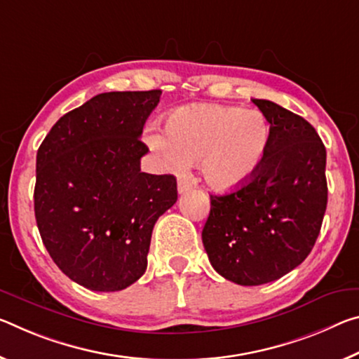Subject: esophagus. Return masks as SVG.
I'll return each instance as SVG.
<instances>
[{"instance_id":"34e87169","label":"esophagus","mask_w":359,"mask_h":359,"mask_svg":"<svg viewBox=\"0 0 359 359\" xmlns=\"http://www.w3.org/2000/svg\"><path fill=\"white\" fill-rule=\"evenodd\" d=\"M195 185H196V180L193 179L191 175H180V177H179V182H177L179 193L189 191V190H191Z\"/></svg>"}]
</instances>
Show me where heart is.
<instances>
[{
	"mask_svg": "<svg viewBox=\"0 0 359 359\" xmlns=\"http://www.w3.org/2000/svg\"><path fill=\"white\" fill-rule=\"evenodd\" d=\"M166 135L150 130L147 144L172 170L200 166L214 190L230 191L251 180L270 149L271 126L259 110L217 104L175 108L166 119Z\"/></svg>",
	"mask_w": 359,
	"mask_h": 359,
	"instance_id": "1",
	"label": "heart"
}]
</instances>
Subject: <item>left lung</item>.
<instances>
[{
  "label": "left lung",
  "instance_id": "left-lung-1",
  "mask_svg": "<svg viewBox=\"0 0 359 359\" xmlns=\"http://www.w3.org/2000/svg\"><path fill=\"white\" fill-rule=\"evenodd\" d=\"M271 126L257 174L229 195H210L203 244L210 265L241 286L275 281L306 259L327 204L326 149L302 116L252 99Z\"/></svg>",
  "mask_w": 359,
  "mask_h": 359
}]
</instances>
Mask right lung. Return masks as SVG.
Instances as JSON below:
<instances>
[{
    "instance_id": "right-lung-1",
    "label": "right lung",
    "mask_w": 359,
    "mask_h": 359,
    "mask_svg": "<svg viewBox=\"0 0 359 359\" xmlns=\"http://www.w3.org/2000/svg\"><path fill=\"white\" fill-rule=\"evenodd\" d=\"M161 90L104 93L68 111L36 153L35 217L55 265L90 291L144 275L151 231L177 201L174 175L140 170L139 137Z\"/></svg>"
}]
</instances>
